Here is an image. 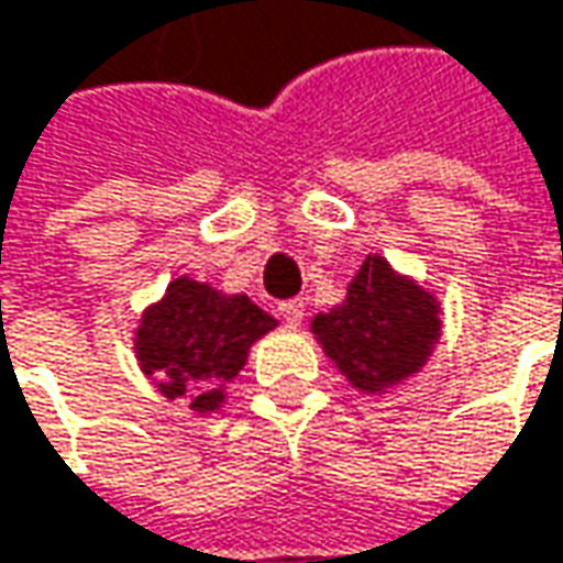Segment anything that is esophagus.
Segmentation results:
<instances>
[{
    "instance_id": "34e87169",
    "label": "esophagus",
    "mask_w": 563,
    "mask_h": 563,
    "mask_svg": "<svg viewBox=\"0 0 563 563\" xmlns=\"http://www.w3.org/2000/svg\"><path fill=\"white\" fill-rule=\"evenodd\" d=\"M278 313H282V320H285V323L298 327V323H301V320H303V301H301V298L282 301V303H278Z\"/></svg>"
}]
</instances>
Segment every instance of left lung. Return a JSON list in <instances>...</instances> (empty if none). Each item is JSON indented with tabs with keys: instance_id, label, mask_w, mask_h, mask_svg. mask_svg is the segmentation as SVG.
I'll list each match as a JSON object with an SVG mask.
<instances>
[{
	"instance_id": "obj_1",
	"label": "left lung",
	"mask_w": 563,
	"mask_h": 563,
	"mask_svg": "<svg viewBox=\"0 0 563 563\" xmlns=\"http://www.w3.org/2000/svg\"><path fill=\"white\" fill-rule=\"evenodd\" d=\"M323 352L358 390L378 394L420 372L439 340V303L410 278L368 256L330 313L313 317Z\"/></svg>"
}]
</instances>
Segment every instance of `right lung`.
<instances>
[{
    "instance_id": "right-lung-1",
    "label": "right lung",
    "mask_w": 563,
    "mask_h": 563,
    "mask_svg": "<svg viewBox=\"0 0 563 563\" xmlns=\"http://www.w3.org/2000/svg\"><path fill=\"white\" fill-rule=\"evenodd\" d=\"M275 330L246 295H218L211 285L176 278L166 298L153 303L137 330L141 368L169 400L185 397L191 410L211 413L223 404V387L246 365L250 345Z\"/></svg>"
}]
</instances>
